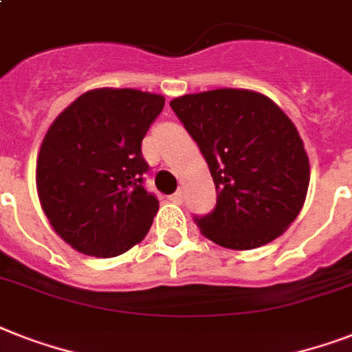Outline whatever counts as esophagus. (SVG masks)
Wrapping results in <instances>:
<instances>
[{
  "instance_id": "esophagus-1",
  "label": "esophagus",
  "mask_w": 352,
  "mask_h": 352,
  "mask_svg": "<svg viewBox=\"0 0 352 352\" xmlns=\"http://www.w3.org/2000/svg\"><path fill=\"white\" fill-rule=\"evenodd\" d=\"M170 201L175 204H182V201H184V193H182V190H177V192L170 197Z\"/></svg>"
}]
</instances>
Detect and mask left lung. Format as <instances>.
Here are the masks:
<instances>
[{"label": "left lung", "mask_w": 352, "mask_h": 352, "mask_svg": "<svg viewBox=\"0 0 352 352\" xmlns=\"http://www.w3.org/2000/svg\"><path fill=\"white\" fill-rule=\"evenodd\" d=\"M171 109L197 142L217 190L201 234L252 250L283 234L303 208L311 164L294 122L268 96L214 89L177 96Z\"/></svg>", "instance_id": "8db88e82"}]
</instances>
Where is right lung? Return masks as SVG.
<instances>
[{"label": "right lung", "mask_w": 352, "mask_h": 352, "mask_svg": "<svg viewBox=\"0 0 352 352\" xmlns=\"http://www.w3.org/2000/svg\"><path fill=\"white\" fill-rule=\"evenodd\" d=\"M164 96L138 89L85 91L47 129L36 160L41 210L85 256L115 257L146 237L159 201L146 192L142 138Z\"/></svg>", "instance_id": "obj_1"}]
</instances>
